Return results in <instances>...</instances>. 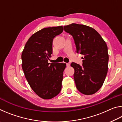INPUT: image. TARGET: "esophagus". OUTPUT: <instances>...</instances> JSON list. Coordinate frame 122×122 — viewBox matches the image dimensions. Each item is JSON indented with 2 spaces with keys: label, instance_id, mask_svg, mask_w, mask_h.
<instances>
[{
  "label": "esophagus",
  "instance_id": "esophagus-1",
  "mask_svg": "<svg viewBox=\"0 0 122 122\" xmlns=\"http://www.w3.org/2000/svg\"><path fill=\"white\" fill-rule=\"evenodd\" d=\"M66 65H67V67H69L70 65H71V64H70L69 63H66Z\"/></svg>",
  "mask_w": 122,
  "mask_h": 122
}]
</instances>
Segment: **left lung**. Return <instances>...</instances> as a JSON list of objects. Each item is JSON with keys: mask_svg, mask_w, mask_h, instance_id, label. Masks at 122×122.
<instances>
[{"mask_svg": "<svg viewBox=\"0 0 122 122\" xmlns=\"http://www.w3.org/2000/svg\"><path fill=\"white\" fill-rule=\"evenodd\" d=\"M72 36L76 52L83 55L82 66L72 62L76 86L84 95L94 94L104 83L108 71L109 55L106 43L100 34L90 27L71 24L63 27Z\"/></svg>", "mask_w": 122, "mask_h": 122, "instance_id": "1", "label": "left lung"}]
</instances>
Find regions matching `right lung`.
<instances>
[{
    "mask_svg": "<svg viewBox=\"0 0 122 122\" xmlns=\"http://www.w3.org/2000/svg\"><path fill=\"white\" fill-rule=\"evenodd\" d=\"M62 26L43 28L27 41L21 55L22 68L28 84L43 99H51L61 90L63 63H48L53 39L63 32Z\"/></svg>",
    "mask_w": 122,
    "mask_h": 122,
    "instance_id": "add662e5",
    "label": "right lung"
}]
</instances>
